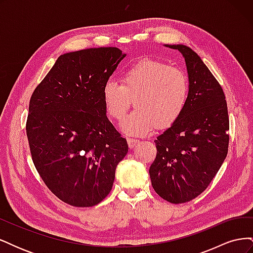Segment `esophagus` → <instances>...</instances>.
<instances>
[{
  "label": "esophagus",
  "mask_w": 253,
  "mask_h": 253,
  "mask_svg": "<svg viewBox=\"0 0 253 253\" xmlns=\"http://www.w3.org/2000/svg\"><path fill=\"white\" fill-rule=\"evenodd\" d=\"M127 140V144H128V147L129 148H134L136 144H138L139 143V140L138 139H135V138H127L126 139Z\"/></svg>",
  "instance_id": "esophagus-1"
}]
</instances>
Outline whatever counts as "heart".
I'll list each match as a JSON object with an SVG mask.
<instances>
[{
    "label": "heart",
    "instance_id": "1",
    "mask_svg": "<svg viewBox=\"0 0 253 253\" xmlns=\"http://www.w3.org/2000/svg\"><path fill=\"white\" fill-rule=\"evenodd\" d=\"M190 85L187 75L162 61L143 59L127 67L121 84L108 81L102 89L106 113L120 120L129 106L135 110L121 122L127 135H145L154 127L172 126L185 112Z\"/></svg>",
    "mask_w": 253,
    "mask_h": 253
}]
</instances>
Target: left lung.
<instances>
[{
	"label": "left lung",
	"instance_id": "obj_1",
	"mask_svg": "<svg viewBox=\"0 0 253 253\" xmlns=\"http://www.w3.org/2000/svg\"><path fill=\"white\" fill-rule=\"evenodd\" d=\"M185 58L190 95L181 117L155 140L150 167L155 192L182 204L208 188L228 153L229 116L223 88L201 57L186 45H167Z\"/></svg>",
	"mask_w": 253,
	"mask_h": 253
}]
</instances>
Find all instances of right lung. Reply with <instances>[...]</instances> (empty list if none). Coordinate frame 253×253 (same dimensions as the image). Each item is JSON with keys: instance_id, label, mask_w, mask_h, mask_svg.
I'll list each match as a JSON object with an SVG mask.
<instances>
[{"instance_id": "1", "label": "right lung", "mask_w": 253, "mask_h": 253, "mask_svg": "<svg viewBox=\"0 0 253 253\" xmlns=\"http://www.w3.org/2000/svg\"><path fill=\"white\" fill-rule=\"evenodd\" d=\"M126 56L117 47L61 55L30 98L26 134L34 165L51 192L71 206L102 202L128 151L102 98Z\"/></svg>"}]
</instances>
